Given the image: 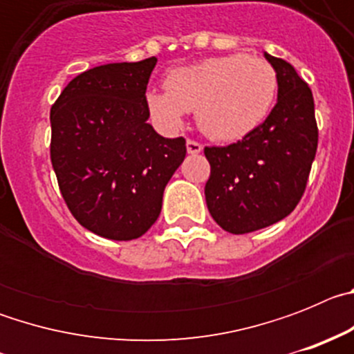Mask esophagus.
Here are the masks:
<instances>
[{
    "label": "esophagus",
    "instance_id": "obj_1",
    "mask_svg": "<svg viewBox=\"0 0 354 354\" xmlns=\"http://www.w3.org/2000/svg\"><path fill=\"white\" fill-rule=\"evenodd\" d=\"M186 149L189 154H200V152H202V143L195 142V140H187Z\"/></svg>",
    "mask_w": 354,
    "mask_h": 354
}]
</instances>
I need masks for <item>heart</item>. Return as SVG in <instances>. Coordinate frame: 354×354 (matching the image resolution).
Returning <instances> with one entry per match:
<instances>
[{
    "mask_svg": "<svg viewBox=\"0 0 354 354\" xmlns=\"http://www.w3.org/2000/svg\"><path fill=\"white\" fill-rule=\"evenodd\" d=\"M167 92L147 93V106L162 126L177 127L184 111H196L209 138L232 142L268 117L278 90L273 65L261 56L223 55L170 71Z\"/></svg>",
    "mask_w": 354,
    "mask_h": 354,
    "instance_id": "1",
    "label": "heart"
}]
</instances>
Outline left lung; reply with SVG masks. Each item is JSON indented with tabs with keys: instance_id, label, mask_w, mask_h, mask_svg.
<instances>
[{
	"instance_id": "8db88e82",
	"label": "left lung",
	"mask_w": 354,
	"mask_h": 354,
	"mask_svg": "<svg viewBox=\"0 0 354 354\" xmlns=\"http://www.w3.org/2000/svg\"><path fill=\"white\" fill-rule=\"evenodd\" d=\"M264 56L278 76L271 113L237 143L204 149L211 165L207 209L230 234L255 232L289 216L305 193L317 150L310 86L286 60Z\"/></svg>"
}]
</instances>
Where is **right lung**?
Here are the masks:
<instances>
[{
  "mask_svg": "<svg viewBox=\"0 0 354 354\" xmlns=\"http://www.w3.org/2000/svg\"><path fill=\"white\" fill-rule=\"evenodd\" d=\"M158 58L88 68L51 106V162L72 216L115 241L143 236L186 158V140L147 124V84Z\"/></svg>",
  "mask_w": 354,
  "mask_h": 354,
  "instance_id": "right-lung-1",
  "label": "right lung"
}]
</instances>
